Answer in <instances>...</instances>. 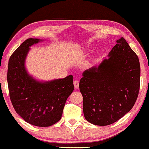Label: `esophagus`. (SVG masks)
I'll use <instances>...</instances> for the list:
<instances>
[{
	"label": "esophagus",
	"mask_w": 149,
	"mask_h": 149,
	"mask_svg": "<svg viewBox=\"0 0 149 149\" xmlns=\"http://www.w3.org/2000/svg\"><path fill=\"white\" fill-rule=\"evenodd\" d=\"M74 85L75 89H77L79 87V81L77 80H75L74 81Z\"/></svg>",
	"instance_id": "esophagus-1"
}]
</instances>
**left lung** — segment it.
Wrapping results in <instances>:
<instances>
[{
    "label": "left lung",
    "mask_w": 149,
    "mask_h": 149,
    "mask_svg": "<svg viewBox=\"0 0 149 149\" xmlns=\"http://www.w3.org/2000/svg\"><path fill=\"white\" fill-rule=\"evenodd\" d=\"M98 66L84 72L79 81L84 117L91 124L109 125L130 111L140 88L138 56L123 38Z\"/></svg>",
    "instance_id": "obj_1"
}]
</instances>
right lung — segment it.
<instances>
[{
    "instance_id": "obj_1",
    "label": "right lung",
    "mask_w": 149,
    "mask_h": 149,
    "mask_svg": "<svg viewBox=\"0 0 149 149\" xmlns=\"http://www.w3.org/2000/svg\"><path fill=\"white\" fill-rule=\"evenodd\" d=\"M42 40L28 38L14 52L8 61L7 81L16 112L28 123L46 127L60 121L65 101L74 86L72 75L43 82L27 72L25 60L30 47Z\"/></svg>"
}]
</instances>
